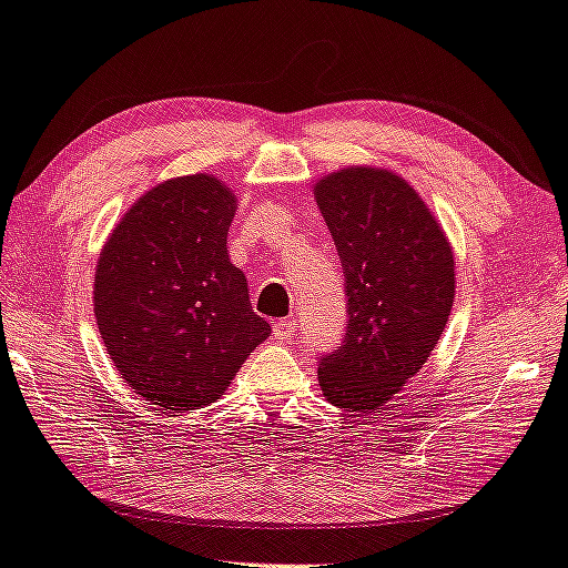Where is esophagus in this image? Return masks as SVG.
<instances>
[{
    "instance_id": "1",
    "label": "esophagus",
    "mask_w": 568,
    "mask_h": 568,
    "mask_svg": "<svg viewBox=\"0 0 568 568\" xmlns=\"http://www.w3.org/2000/svg\"><path fill=\"white\" fill-rule=\"evenodd\" d=\"M274 337L278 343H290L294 337V320H278L274 325Z\"/></svg>"
}]
</instances>
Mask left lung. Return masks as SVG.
<instances>
[{
    "mask_svg": "<svg viewBox=\"0 0 568 568\" xmlns=\"http://www.w3.org/2000/svg\"><path fill=\"white\" fill-rule=\"evenodd\" d=\"M347 292L339 351L320 361L337 408L381 414L424 368L455 304V251L422 195L383 168H345L314 185Z\"/></svg>",
    "mask_w": 568,
    "mask_h": 568,
    "instance_id": "obj_1",
    "label": "left lung"
}]
</instances>
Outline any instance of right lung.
I'll return each instance as SVG.
<instances>
[{
	"label": "right lung",
	"mask_w": 568,
	"mask_h": 568,
	"mask_svg": "<svg viewBox=\"0 0 568 568\" xmlns=\"http://www.w3.org/2000/svg\"><path fill=\"white\" fill-rule=\"evenodd\" d=\"M235 211L213 174L172 178L146 190L101 248L95 325L121 378L162 412L213 404L272 335L225 248Z\"/></svg>",
	"instance_id": "right-lung-1"
}]
</instances>
